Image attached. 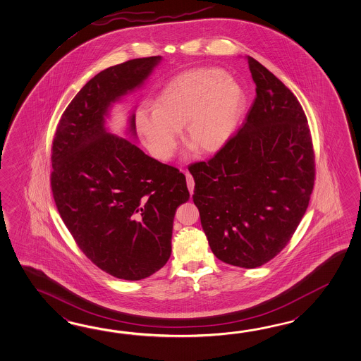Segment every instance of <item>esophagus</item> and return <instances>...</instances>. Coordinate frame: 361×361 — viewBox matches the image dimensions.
I'll use <instances>...</instances> for the list:
<instances>
[{"label": "esophagus", "instance_id": "34e87169", "mask_svg": "<svg viewBox=\"0 0 361 361\" xmlns=\"http://www.w3.org/2000/svg\"><path fill=\"white\" fill-rule=\"evenodd\" d=\"M185 176H186V184H188V189H189L190 195H192V192H194V180H192V175H190L189 172H186V173H185Z\"/></svg>", "mask_w": 361, "mask_h": 361}]
</instances>
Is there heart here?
I'll return each instance as SVG.
<instances>
[{"instance_id":"heart-1","label":"heart","mask_w":361,"mask_h":361,"mask_svg":"<svg viewBox=\"0 0 361 361\" xmlns=\"http://www.w3.org/2000/svg\"><path fill=\"white\" fill-rule=\"evenodd\" d=\"M246 102L245 89L224 71L197 68L171 79L155 98L154 110L137 111V130L159 161L173 157L184 127L188 144L214 154L231 141Z\"/></svg>"}]
</instances>
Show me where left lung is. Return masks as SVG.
I'll list each match as a JSON object with an SVG mask.
<instances>
[{"label":"left lung","mask_w":361,"mask_h":361,"mask_svg":"<svg viewBox=\"0 0 361 361\" xmlns=\"http://www.w3.org/2000/svg\"><path fill=\"white\" fill-rule=\"evenodd\" d=\"M257 98L238 133L194 163V204L217 259L257 268L288 245L314 183L312 138L297 97L247 56Z\"/></svg>","instance_id":"8db88e82"}]
</instances>
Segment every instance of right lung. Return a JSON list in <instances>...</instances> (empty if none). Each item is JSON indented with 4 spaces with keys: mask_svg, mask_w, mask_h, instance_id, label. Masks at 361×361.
<instances>
[{
    "mask_svg": "<svg viewBox=\"0 0 361 361\" xmlns=\"http://www.w3.org/2000/svg\"><path fill=\"white\" fill-rule=\"evenodd\" d=\"M161 56L97 73L67 106L51 147V192L73 240L92 263L121 280L152 276L169 262L175 212L189 200L184 175L110 133L112 106L141 88ZM136 115L127 133L136 140Z\"/></svg>",
    "mask_w": 361,
    "mask_h": 361,
    "instance_id": "right-lung-1",
    "label": "right lung"
}]
</instances>
